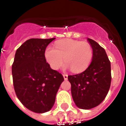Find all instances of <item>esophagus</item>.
<instances>
[{
  "mask_svg": "<svg viewBox=\"0 0 126 126\" xmlns=\"http://www.w3.org/2000/svg\"><path fill=\"white\" fill-rule=\"evenodd\" d=\"M63 78H64V79L65 80H67V79H68V76L67 75V74H63Z\"/></svg>",
  "mask_w": 126,
  "mask_h": 126,
  "instance_id": "esophagus-1",
  "label": "esophagus"
}]
</instances>
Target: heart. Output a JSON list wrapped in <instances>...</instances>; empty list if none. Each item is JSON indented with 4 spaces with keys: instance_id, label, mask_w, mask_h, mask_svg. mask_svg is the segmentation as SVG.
Masks as SVG:
<instances>
[{
    "instance_id": "heart-1",
    "label": "heart",
    "mask_w": 126,
    "mask_h": 126,
    "mask_svg": "<svg viewBox=\"0 0 126 126\" xmlns=\"http://www.w3.org/2000/svg\"><path fill=\"white\" fill-rule=\"evenodd\" d=\"M93 57V48L88 42L71 39L57 42L55 48L48 46L44 51L45 59L54 70L59 68L65 60V68L80 72L87 68Z\"/></svg>"
}]
</instances>
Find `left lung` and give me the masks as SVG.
<instances>
[{
	"label": "left lung",
	"mask_w": 126,
	"mask_h": 126,
	"mask_svg": "<svg viewBox=\"0 0 126 126\" xmlns=\"http://www.w3.org/2000/svg\"><path fill=\"white\" fill-rule=\"evenodd\" d=\"M88 40L93 50L92 62L82 73L68 76L74 103L82 109L100 105L108 93L111 82V62L105 50L94 40Z\"/></svg>",
	"instance_id": "8db88e82"
}]
</instances>
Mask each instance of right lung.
Instances as JSON below:
<instances>
[{"label": "right lung", "mask_w": 126, "mask_h": 126, "mask_svg": "<svg viewBox=\"0 0 126 126\" xmlns=\"http://www.w3.org/2000/svg\"><path fill=\"white\" fill-rule=\"evenodd\" d=\"M55 39L26 40L17 50L12 65L15 94L26 108L38 113L51 109L64 80L62 74L50 68L44 57L47 46Z\"/></svg>", "instance_id": "right-lung-1"}]
</instances>
